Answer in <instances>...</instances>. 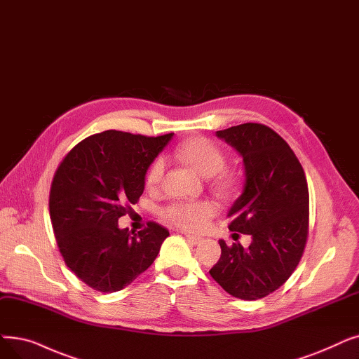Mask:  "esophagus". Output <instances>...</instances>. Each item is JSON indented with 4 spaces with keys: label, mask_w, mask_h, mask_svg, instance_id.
Instances as JSON below:
<instances>
[{
    "label": "esophagus",
    "mask_w": 359,
    "mask_h": 359,
    "mask_svg": "<svg viewBox=\"0 0 359 359\" xmlns=\"http://www.w3.org/2000/svg\"><path fill=\"white\" fill-rule=\"evenodd\" d=\"M186 241H188L191 245H199L202 238L199 236H195V235H186Z\"/></svg>",
    "instance_id": "obj_1"
}]
</instances>
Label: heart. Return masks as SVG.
Listing matches in <instances>:
<instances>
[{"mask_svg":"<svg viewBox=\"0 0 359 359\" xmlns=\"http://www.w3.org/2000/svg\"><path fill=\"white\" fill-rule=\"evenodd\" d=\"M177 157L194 168L198 175L204 177L214 176V186L218 192L224 195L231 194L238 186L236 173L222 170L224 165V155L222 149L205 137H192L183 142L177 151ZM165 170L163 157L155 160L147 173V184L149 188L158 186ZM218 208L212 201H177L164 210V217L170 223L180 229L198 231L204 229Z\"/></svg>","mask_w":359,"mask_h":359,"instance_id":"obj_1","label":"heart"}]
</instances>
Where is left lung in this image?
I'll return each instance as SVG.
<instances>
[{"label": "left lung", "instance_id": "8db88e82", "mask_svg": "<svg viewBox=\"0 0 359 359\" xmlns=\"http://www.w3.org/2000/svg\"><path fill=\"white\" fill-rule=\"evenodd\" d=\"M215 136L243 163V189L227 212L229 229L252 242L243 248L218 241L222 257L210 274L235 298L257 301L282 286L302 257L309 215L305 173L290 147L264 124L245 123Z\"/></svg>", "mask_w": 359, "mask_h": 359}]
</instances>
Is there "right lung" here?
I'll return each instance as SVG.
<instances>
[{"mask_svg":"<svg viewBox=\"0 0 359 359\" xmlns=\"http://www.w3.org/2000/svg\"><path fill=\"white\" fill-rule=\"evenodd\" d=\"M171 137L105 130L77 144L57 168L50 192L54 235L67 267L89 287L121 290L157 258L167 229L148 223L133 235L118 227V218L144 194L147 171Z\"/></svg>","mask_w":359,"mask_h":359,"instance_id":"obj_1","label":"right lung"}]
</instances>
